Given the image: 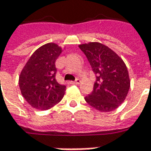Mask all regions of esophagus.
<instances>
[{"label": "esophagus", "instance_id": "esophagus-1", "mask_svg": "<svg viewBox=\"0 0 151 151\" xmlns=\"http://www.w3.org/2000/svg\"><path fill=\"white\" fill-rule=\"evenodd\" d=\"M81 83V80L79 78H77L75 81H70L69 82V83L70 84H79Z\"/></svg>", "mask_w": 151, "mask_h": 151}]
</instances>
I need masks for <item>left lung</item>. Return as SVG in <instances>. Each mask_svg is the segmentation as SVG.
<instances>
[{
	"mask_svg": "<svg viewBox=\"0 0 151 151\" xmlns=\"http://www.w3.org/2000/svg\"><path fill=\"white\" fill-rule=\"evenodd\" d=\"M96 74L92 93L85 100L95 109L106 112L122 103L130 89V78L123 60L107 46L97 42L78 46Z\"/></svg>",
	"mask_w": 151,
	"mask_h": 151,
	"instance_id": "obj_1",
	"label": "left lung"
}]
</instances>
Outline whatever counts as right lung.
<instances>
[{"label":"right lung","mask_w":151,"mask_h":151,"mask_svg":"<svg viewBox=\"0 0 151 151\" xmlns=\"http://www.w3.org/2000/svg\"><path fill=\"white\" fill-rule=\"evenodd\" d=\"M62 49L54 43L41 46L29 58L19 77L21 94L35 109L48 110L62 100L66 86L56 80L55 61Z\"/></svg>","instance_id":"obj_1"}]
</instances>
